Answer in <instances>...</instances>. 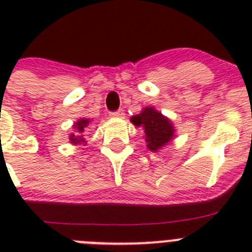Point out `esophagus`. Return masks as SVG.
Segmentation results:
<instances>
[{
	"label": "esophagus",
	"mask_w": 252,
	"mask_h": 252,
	"mask_svg": "<svg viewBox=\"0 0 252 252\" xmlns=\"http://www.w3.org/2000/svg\"><path fill=\"white\" fill-rule=\"evenodd\" d=\"M110 115L112 116V117H124L125 113L122 110H117V111H113V112H111Z\"/></svg>",
	"instance_id": "esophagus-1"
}]
</instances>
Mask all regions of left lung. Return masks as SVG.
Masks as SVG:
<instances>
[{"label": "left lung", "instance_id": "left-lung-1", "mask_svg": "<svg viewBox=\"0 0 252 252\" xmlns=\"http://www.w3.org/2000/svg\"><path fill=\"white\" fill-rule=\"evenodd\" d=\"M131 121L145 130V140L151 151H157L166 145L174 135L173 125L166 117L154 108H145L140 115L133 116Z\"/></svg>", "mask_w": 252, "mask_h": 252}]
</instances>
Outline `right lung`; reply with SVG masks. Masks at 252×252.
Returning a JSON list of instances; mask_svg holds the SVG:
<instances>
[{"label":"right lung","mask_w":252,"mask_h":252,"mask_svg":"<svg viewBox=\"0 0 252 252\" xmlns=\"http://www.w3.org/2000/svg\"><path fill=\"white\" fill-rule=\"evenodd\" d=\"M88 124H90V120H88V119H87V120L86 119H82V120H79V121H78L77 124L74 125V128L77 131H75V133H72V135H70V137H69L72 144H75V145H77V144H79V142H81V141H84L83 137L81 136V133L83 132L84 128H86L87 126H88Z\"/></svg>","instance_id":"right-lung-1"}]
</instances>
